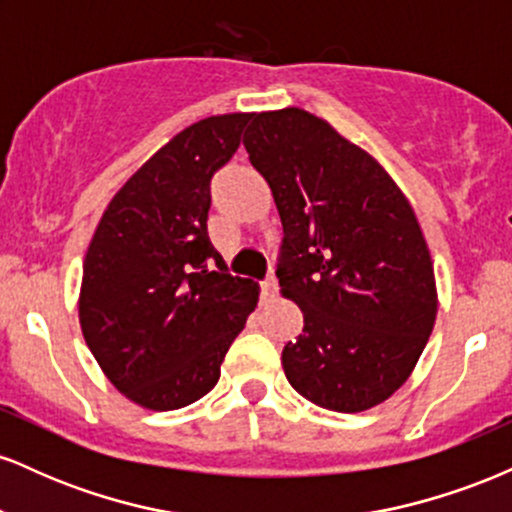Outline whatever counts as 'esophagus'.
Listing matches in <instances>:
<instances>
[{
	"mask_svg": "<svg viewBox=\"0 0 512 512\" xmlns=\"http://www.w3.org/2000/svg\"><path fill=\"white\" fill-rule=\"evenodd\" d=\"M276 291H279V284H276L274 276H269L267 281H262V301H272Z\"/></svg>",
	"mask_w": 512,
	"mask_h": 512,
	"instance_id": "esophagus-1",
	"label": "esophagus"
}]
</instances>
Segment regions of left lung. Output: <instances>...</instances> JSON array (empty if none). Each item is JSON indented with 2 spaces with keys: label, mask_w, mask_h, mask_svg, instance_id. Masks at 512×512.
I'll return each mask as SVG.
<instances>
[{
  "label": "left lung",
  "mask_w": 512,
  "mask_h": 512,
  "mask_svg": "<svg viewBox=\"0 0 512 512\" xmlns=\"http://www.w3.org/2000/svg\"><path fill=\"white\" fill-rule=\"evenodd\" d=\"M284 240L276 269L303 334L281 366L298 395L356 414L409 380L436 325L438 289L409 199L368 151L303 108L252 113L243 137Z\"/></svg>",
  "instance_id": "8db88e82"
}]
</instances>
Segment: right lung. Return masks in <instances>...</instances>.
I'll use <instances>...</instances> for the list:
<instances>
[{"mask_svg": "<svg viewBox=\"0 0 512 512\" xmlns=\"http://www.w3.org/2000/svg\"><path fill=\"white\" fill-rule=\"evenodd\" d=\"M250 117L211 115L175 134L110 199L86 250L81 332L105 378L144 409L207 395L260 298L207 233L211 178Z\"/></svg>", "mask_w": 512, "mask_h": 512, "instance_id": "1", "label": "right lung"}]
</instances>
